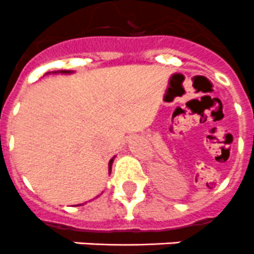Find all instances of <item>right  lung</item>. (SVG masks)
<instances>
[{
  "instance_id": "add662e5",
  "label": "right lung",
  "mask_w": 254,
  "mask_h": 254,
  "mask_svg": "<svg viewBox=\"0 0 254 254\" xmlns=\"http://www.w3.org/2000/svg\"><path fill=\"white\" fill-rule=\"evenodd\" d=\"M62 73H68L69 71H61ZM112 163H113V159H111V161H109V173H111V169H112Z\"/></svg>"
}]
</instances>
